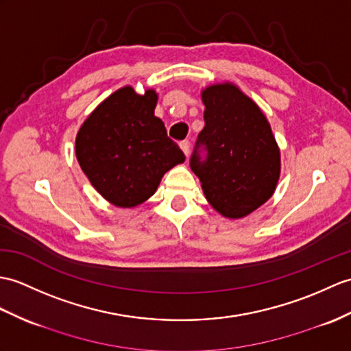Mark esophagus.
Segmentation results:
<instances>
[{
    "label": "esophagus",
    "mask_w": 351,
    "mask_h": 351,
    "mask_svg": "<svg viewBox=\"0 0 351 351\" xmlns=\"http://www.w3.org/2000/svg\"><path fill=\"white\" fill-rule=\"evenodd\" d=\"M181 149H182V152L185 154V156L189 157V154H190V141H182L181 142Z\"/></svg>",
    "instance_id": "34e87169"
}]
</instances>
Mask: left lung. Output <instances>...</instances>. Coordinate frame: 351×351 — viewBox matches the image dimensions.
Wrapping results in <instances>:
<instances>
[{
	"label": "left lung",
	"instance_id": "8db88e82",
	"mask_svg": "<svg viewBox=\"0 0 351 351\" xmlns=\"http://www.w3.org/2000/svg\"><path fill=\"white\" fill-rule=\"evenodd\" d=\"M205 128L190 167L219 214L242 218L262 206L280 178V149L258 106L232 84L202 93Z\"/></svg>",
	"mask_w": 351,
	"mask_h": 351
}]
</instances>
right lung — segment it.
Wrapping results in <instances>:
<instances>
[{
    "label": "right lung",
    "mask_w": 351,
    "mask_h": 351,
    "mask_svg": "<svg viewBox=\"0 0 351 351\" xmlns=\"http://www.w3.org/2000/svg\"><path fill=\"white\" fill-rule=\"evenodd\" d=\"M157 94L125 86L113 93L80 127L76 157L106 200L133 208L156 193L162 175L184 162L178 143L154 115Z\"/></svg>",
    "instance_id": "1"
}]
</instances>
